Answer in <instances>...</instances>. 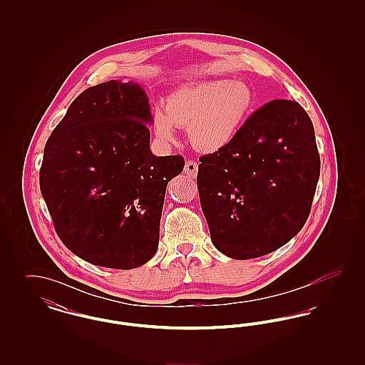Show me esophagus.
Segmentation results:
<instances>
[{
	"mask_svg": "<svg viewBox=\"0 0 365 365\" xmlns=\"http://www.w3.org/2000/svg\"><path fill=\"white\" fill-rule=\"evenodd\" d=\"M183 171L187 176H195L198 173V164L195 161H186V165H185Z\"/></svg>",
	"mask_w": 365,
	"mask_h": 365,
	"instance_id": "esophagus-1",
	"label": "esophagus"
}]
</instances>
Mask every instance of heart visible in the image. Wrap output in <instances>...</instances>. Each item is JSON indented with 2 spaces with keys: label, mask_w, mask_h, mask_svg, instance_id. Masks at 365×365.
Segmentation results:
<instances>
[{
  "label": "heart",
  "mask_w": 365,
  "mask_h": 365,
  "mask_svg": "<svg viewBox=\"0 0 365 365\" xmlns=\"http://www.w3.org/2000/svg\"><path fill=\"white\" fill-rule=\"evenodd\" d=\"M255 93L242 81H207L179 87L153 113V130L163 142H174L176 127L189 128L192 146L201 153L227 148L255 106Z\"/></svg>",
  "instance_id": "1"
}]
</instances>
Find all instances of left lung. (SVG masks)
<instances>
[{"mask_svg":"<svg viewBox=\"0 0 365 365\" xmlns=\"http://www.w3.org/2000/svg\"><path fill=\"white\" fill-rule=\"evenodd\" d=\"M197 185L215 247L235 260L286 245L305 225L320 175L312 120L292 100L257 109L220 152L200 158Z\"/></svg>","mask_w":365,"mask_h":365,"instance_id":"1","label":"left lung"}]
</instances>
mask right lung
I'll list each match as a JSON object with an SVG mask.
<instances>
[{"mask_svg": "<svg viewBox=\"0 0 365 365\" xmlns=\"http://www.w3.org/2000/svg\"><path fill=\"white\" fill-rule=\"evenodd\" d=\"M152 122L140 85L109 81L81 93L48 139L41 192L82 260L133 269L156 255L167 185L185 160L152 153Z\"/></svg>", "mask_w": 365, "mask_h": 365, "instance_id": "1", "label": "right lung"}]
</instances>
